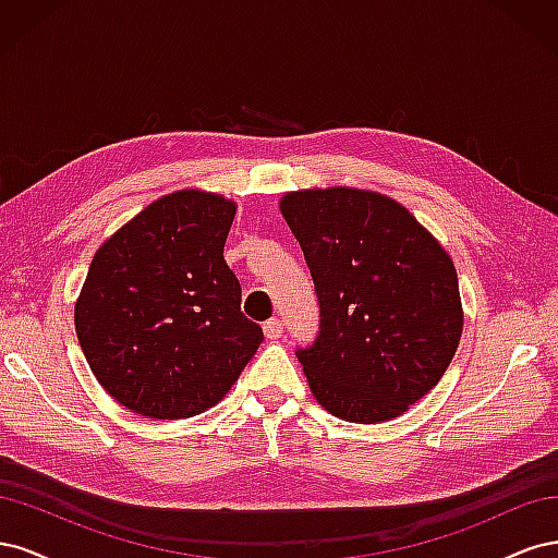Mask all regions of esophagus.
Returning <instances> with one entry per match:
<instances>
[{
  "label": "esophagus",
  "instance_id": "1",
  "mask_svg": "<svg viewBox=\"0 0 558 558\" xmlns=\"http://www.w3.org/2000/svg\"><path fill=\"white\" fill-rule=\"evenodd\" d=\"M263 332H265L267 340H279L281 332H283V324L279 318H269L263 324Z\"/></svg>",
  "mask_w": 558,
  "mask_h": 558
}]
</instances>
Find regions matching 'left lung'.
<instances>
[{
  "label": "left lung",
  "instance_id": "obj_1",
  "mask_svg": "<svg viewBox=\"0 0 558 558\" xmlns=\"http://www.w3.org/2000/svg\"><path fill=\"white\" fill-rule=\"evenodd\" d=\"M279 209L318 298L316 340L295 351L314 398L351 424L408 412L442 379L463 332L449 253L381 193L298 191Z\"/></svg>",
  "mask_w": 558,
  "mask_h": 558
}]
</instances>
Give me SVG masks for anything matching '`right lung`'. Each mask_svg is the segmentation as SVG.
<instances>
[{
	"label": "right lung",
	"instance_id": "add662e5",
	"mask_svg": "<svg viewBox=\"0 0 558 558\" xmlns=\"http://www.w3.org/2000/svg\"><path fill=\"white\" fill-rule=\"evenodd\" d=\"M232 199L177 191L97 248L74 307L105 391L146 418H189L230 391L263 342L223 258Z\"/></svg>",
	"mask_w": 558,
	"mask_h": 558
}]
</instances>
